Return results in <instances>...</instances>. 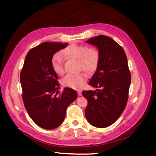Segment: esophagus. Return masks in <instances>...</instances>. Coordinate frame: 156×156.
<instances>
[{"label": "esophagus", "mask_w": 156, "mask_h": 156, "mask_svg": "<svg viewBox=\"0 0 156 156\" xmlns=\"http://www.w3.org/2000/svg\"><path fill=\"white\" fill-rule=\"evenodd\" d=\"M77 94H78V96H81V95H82V94H81V91H77Z\"/></svg>", "instance_id": "34e87169"}]
</instances>
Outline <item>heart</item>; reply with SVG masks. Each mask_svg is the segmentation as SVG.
<instances>
[{
    "label": "heart",
    "mask_w": 156,
    "mask_h": 156,
    "mask_svg": "<svg viewBox=\"0 0 156 156\" xmlns=\"http://www.w3.org/2000/svg\"><path fill=\"white\" fill-rule=\"evenodd\" d=\"M62 55L68 59L77 61L79 70L83 69L89 74H92L97 70L101 59L100 51L96 48H87L83 45H70L62 51ZM53 72L59 75L64 74V70L59 55H55L51 61ZM87 81V75L83 72L77 74L67 75L62 79L63 86L73 89H80Z\"/></svg>",
    "instance_id": "heart-1"
}]
</instances>
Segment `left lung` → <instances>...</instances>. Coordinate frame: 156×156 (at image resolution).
I'll return each instance as SVG.
<instances>
[{
	"label": "left lung",
	"mask_w": 156,
	"mask_h": 156,
	"mask_svg": "<svg viewBox=\"0 0 156 156\" xmlns=\"http://www.w3.org/2000/svg\"><path fill=\"white\" fill-rule=\"evenodd\" d=\"M87 43L97 47L101 59L88 83L98 89L82 92L88 100L85 116L91 125L103 128L112 125L124 111L131 75L124 49L110 37L100 35L89 39Z\"/></svg>",
	"instance_id": "8db88e82"
}]
</instances>
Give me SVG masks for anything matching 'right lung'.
Wrapping results in <instances>:
<instances>
[{"label": "right lung", "mask_w": 156, "mask_h": 156, "mask_svg": "<svg viewBox=\"0 0 156 156\" xmlns=\"http://www.w3.org/2000/svg\"><path fill=\"white\" fill-rule=\"evenodd\" d=\"M67 45L44 42L31 49L20 73L22 98L26 110L35 124L45 129H53L62 124L67 107L77 98L76 91L70 88L58 92L57 74L51 66L54 54Z\"/></svg>", "instance_id": "add662e5"}]
</instances>
